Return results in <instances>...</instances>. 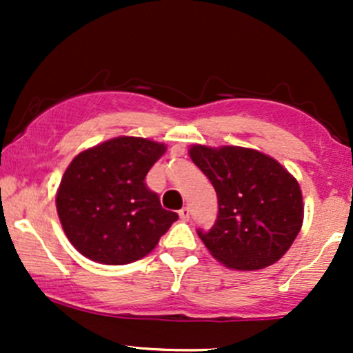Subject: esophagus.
Here are the masks:
<instances>
[{"mask_svg": "<svg viewBox=\"0 0 353 353\" xmlns=\"http://www.w3.org/2000/svg\"><path fill=\"white\" fill-rule=\"evenodd\" d=\"M189 214H190L189 208H182V209L179 210V217L182 219V221H188V219H189Z\"/></svg>", "mask_w": 353, "mask_h": 353, "instance_id": "esophagus-1", "label": "esophagus"}]
</instances>
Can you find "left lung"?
Here are the masks:
<instances>
[{
	"label": "left lung",
	"mask_w": 353,
	"mask_h": 353,
	"mask_svg": "<svg viewBox=\"0 0 353 353\" xmlns=\"http://www.w3.org/2000/svg\"><path fill=\"white\" fill-rule=\"evenodd\" d=\"M189 156L217 194L216 224L208 232L197 230L209 252L236 270L275 264L302 228L297 179L274 157L255 149L194 144Z\"/></svg>",
	"instance_id": "left-lung-1"
}]
</instances>
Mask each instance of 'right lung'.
I'll list each match as a JSON object with an SVG mask.
<instances>
[{
  "instance_id": "obj_1",
  "label": "right lung",
  "mask_w": 353,
  "mask_h": 353,
  "mask_svg": "<svg viewBox=\"0 0 353 353\" xmlns=\"http://www.w3.org/2000/svg\"><path fill=\"white\" fill-rule=\"evenodd\" d=\"M165 145L121 136L79 152L56 194L64 234L74 249L106 265L139 261L157 245L177 214L161 205L145 176Z\"/></svg>"
}]
</instances>
